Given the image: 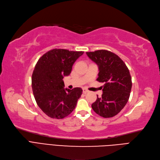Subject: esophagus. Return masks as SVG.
<instances>
[{"label": "esophagus", "mask_w": 160, "mask_h": 160, "mask_svg": "<svg viewBox=\"0 0 160 160\" xmlns=\"http://www.w3.org/2000/svg\"><path fill=\"white\" fill-rule=\"evenodd\" d=\"M88 92H89V91L87 90L86 89H82V92H83L84 94H86V93H87Z\"/></svg>", "instance_id": "esophagus-1"}]
</instances>
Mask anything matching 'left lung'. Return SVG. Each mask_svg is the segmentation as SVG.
Returning <instances> with one entry per match:
<instances>
[{
	"mask_svg": "<svg viewBox=\"0 0 160 160\" xmlns=\"http://www.w3.org/2000/svg\"><path fill=\"white\" fill-rule=\"evenodd\" d=\"M98 67L97 81L104 82L102 95L92 104V108L104 118L119 113L128 101L132 89V78L124 62L117 55L104 49L86 52Z\"/></svg>",
	"mask_w": 160,
	"mask_h": 160,
	"instance_id": "obj_1",
	"label": "left lung"
}]
</instances>
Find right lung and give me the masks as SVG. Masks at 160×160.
I'll return each mask as SVG.
<instances>
[{"mask_svg":"<svg viewBox=\"0 0 160 160\" xmlns=\"http://www.w3.org/2000/svg\"><path fill=\"white\" fill-rule=\"evenodd\" d=\"M83 53L53 49L36 64L32 76L33 94L38 107L49 117L62 119L75 109L82 90L65 89L63 79L71 73L73 63Z\"/></svg>","mask_w":160,"mask_h":160,"instance_id":"add662e5","label":"right lung"}]
</instances>
